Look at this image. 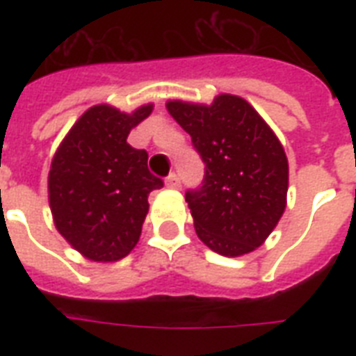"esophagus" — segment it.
Here are the masks:
<instances>
[{
    "label": "esophagus",
    "instance_id": "obj_1",
    "mask_svg": "<svg viewBox=\"0 0 356 356\" xmlns=\"http://www.w3.org/2000/svg\"><path fill=\"white\" fill-rule=\"evenodd\" d=\"M164 183H166V188H172V190L181 188V179H179L177 173H172V175H168Z\"/></svg>",
    "mask_w": 356,
    "mask_h": 356
}]
</instances>
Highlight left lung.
I'll list each match as a JSON object with an SVG mask.
<instances>
[{"instance_id": "obj_1", "label": "left lung", "mask_w": 356, "mask_h": 356, "mask_svg": "<svg viewBox=\"0 0 356 356\" xmlns=\"http://www.w3.org/2000/svg\"><path fill=\"white\" fill-rule=\"evenodd\" d=\"M166 108L205 162L203 186L186 192L200 240L223 257L254 251L286 209L288 159L277 134L233 94L211 105L172 99Z\"/></svg>"}]
</instances>
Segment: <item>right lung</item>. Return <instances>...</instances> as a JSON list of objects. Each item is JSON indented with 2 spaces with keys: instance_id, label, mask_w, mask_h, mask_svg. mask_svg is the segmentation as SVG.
<instances>
[{
  "instance_id": "add662e5",
  "label": "right lung",
  "mask_w": 356,
  "mask_h": 356,
  "mask_svg": "<svg viewBox=\"0 0 356 356\" xmlns=\"http://www.w3.org/2000/svg\"><path fill=\"white\" fill-rule=\"evenodd\" d=\"M151 113L153 103L133 113L94 105L53 155L47 175L53 223L85 259L116 262L138 243L147 195L162 181L147 170V153L131 147L127 136Z\"/></svg>"
}]
</instances>
